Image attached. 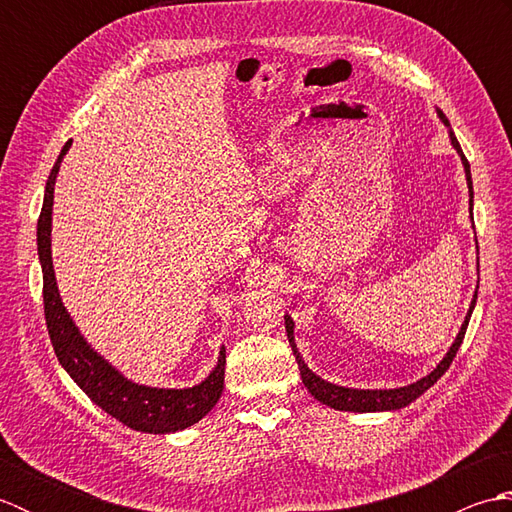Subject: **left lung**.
Instances as JSON below:
<instances>
[{"instance_id":"left-lung-1","label":"left lung","mask_w":512,"mask_h":512,"mask_svg":"<svg viewBox=\"0 0 512 512\" xmlns=\"http://www.w3.org/2000/svg\"><path fill=\"white\" fill-rule=\"evenodd\" d=\"M440 118L444 123H447V118H444V114L438 110ZM449 125V123H447ZM451 143L453 147L458 149V154L462 158V165H464V171H466V182H469V195H471V206H473V180H471V167H469V160H466V156L462 154V147L458 143V138L453 136L451 132ZM477 299V295H475ZM475 299L471 303L469 308V314H466V319L462 323V330L458 334V339H455V343L451 345V350L447 352V356L442 358L440 365L433 369V372L429 376L420 378L418 383L413 385H407V387H398V389H347V387H339V385H332V383H325V380H321L317 374H312L308 365L303 363V358L299 356L297 352V345H295V336H292V328H295V323H292L290 317H286V332H288V341L292 345V352H295L297 356V363H299V372H301V380L303 385L308 387L310 394L317 398L319 402H323V405H328L332 409H339V411H391V409H400V407H407L409 402L416 400L418 396H422L424 391H427L436 380L447 372L449 365L453 363L455 354H458L460 345L464 341V334H466V325H469V319H471V312L475 308Z\"/></svg>"}]
</instances>
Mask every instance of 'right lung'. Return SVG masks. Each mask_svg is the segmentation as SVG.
<instances>
[{"instance_id": "obj_1", "label": "right lung", "mask_w": 512, "mask_h": 512, "mask_svg": "<svg viewBox=\"0 0 512 512\" xmlns=\"http://www.w3.org/2000/svg\"><path fill=\"white\" fill-rule=\"evenodd\" d=\"M68 149L70 143H65L50 171L37 222V248L43 270V312H46V325L54 354H57L59 363L65 367V372L92 398V402H96L118 422L127 424L129 429L143 433H173L187 429L202 420L222 396L226 365L224 347L211 376L191 389H156L136 385L118 374L110 363H105V358H101L85 343L76 325L72 323L70 314L63 308L52 268L50 224L54 180H57L59 165Z\"/></svg>"}]
</instances>
